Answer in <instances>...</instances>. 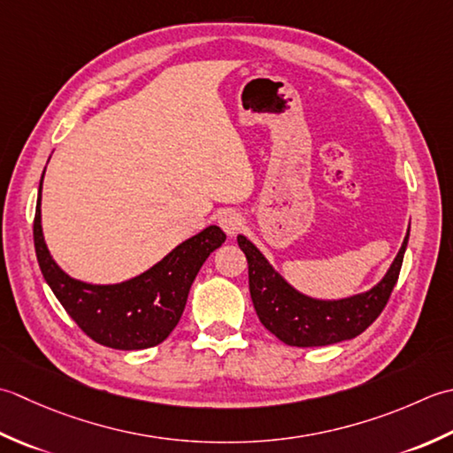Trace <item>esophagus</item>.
Returning a JSON list of instances; mask_svg holds the SVG:
<instances>
[{"mask_svg":"<svg viewBox=\"0 0 453 453\" xmlns=\"http://www.w3.org/2000/svg\"><path fill=\"white\" fill-rule=\"evenodd\" d=\"M219 225L228 236H234L240 233V230H242L244 219H242V215L236 213V211H225V213H220V217H219Z\"/></svg>","mask_w":453,"mask_h":453,"instance_id":"obj_1","label":"esophagus"}]
</instances>
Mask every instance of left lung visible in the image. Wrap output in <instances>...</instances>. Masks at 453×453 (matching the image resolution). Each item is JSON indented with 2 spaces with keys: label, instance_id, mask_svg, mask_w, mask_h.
Returning a JSON list of instances; mask_svg holds the SVG:
<instances>
[{
  "label": "left lung",
  "instance_id": "obj_1",
  "mask_svg": "<svg viewBox=\"0 0 453 453\" xmlns=\"http://www.w3.org/2000/svg\"><path fill=\"white\" fill-rule=\"evenodd\" d=\"M407 244L409 230L399 254L375 288L354 297L320 301L291 288L250 240L238 234V246L248 260V281L257 319L281 342L297 348L328 346L362 334L389 301Z\"/></svg>",
  "mask_w": 453,
  "mask_h": 453
}]
</instances>
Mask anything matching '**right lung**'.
Masks as SVG:
<instances>
[{"instance_id": "add662e5", "label": "right lung", "mask_w": 453, "mask_h": 453, "mask_svg": "<svg viewBox=\"0 0 453 453\" xmlns=\"http://www.w3.org/2000/svg\"><path fill=\"white\" fill-rule=\"evenodd\" d=\"M41 189L42 180L33 223L36 260L46 283L73 322L91 340L107 348L144 349L164 342L181 319L201 265L226 240L223 230L215 225L207 226L128 281L86 283L62 272L46 248L41 226Z\"/></svg>"}]
</instances>
